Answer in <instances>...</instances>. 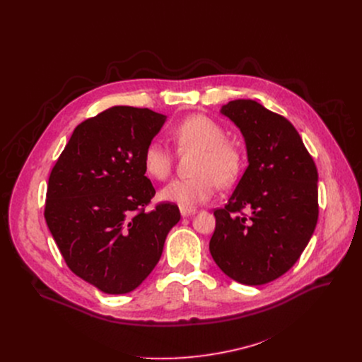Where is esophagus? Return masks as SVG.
Listing matches in <instances>:
<instances>
[{
	"instance_id": "1",
	"label": "esophagus",
	"mask_w": 362,
	"mask_h": 362,
	"mask_svg": "<svg viewBox=\"0 0 362 362\" xmlns=\"http://www.w3.org/2000/svg\"><path fill=\"white\" fill-rule=\"evenodd\" d=\"M180 215L183 216V218H186V216H189V215H193L194 212H196V209L194 208H192V206H180Z\"/></svg>"
}]
</instances>
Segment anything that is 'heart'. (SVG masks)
<instances>
[{
	"instance_id": "1",
	"label": "heart",
	"mask_w": 362,
	"mask_h": 362,
	"mask_svg": "<svg viewBox=\"0 0 362 362\" xmlns=\"http://www.w3.org/2000/svg\"><path fill=\"white\" fill-rule=\"evenodd\" d=\"M180 151L199 150L193 173L196 176L177 179L160 192L165 200L183 206H192L211 199L219 187L236 180L243 165L242 148L226 139L225 129L214 119L204 115H192L179 122L172 130ZM172 150L158 140H151L143 150V166L146 173L166 180L173 170Z\"/></svg>"
}]
</instances>
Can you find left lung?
Returning <instances> with one entry per match:
<instances>
[{
  "label": "left lung",
  "mask_w": 362,
  "mask_h": 362,
  "mask_svg": "<svg viewBox=\"0 0 362 362\" xmlns=\"http://www.w3.org/2000/svg\"><path fill=\"white\" fill-rule=\"evenodd\" d=\"M221 112L240 129L249 165L228 203L214 212L209 250L233 281L264 285L295 265L315 230L318 170L284 116L245 98Z\"/></svg>",
  "instance_id": "obj_1"
}]
</instances>
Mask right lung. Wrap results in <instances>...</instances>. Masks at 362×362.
Segmentation results:
<instances>
[{
	"label": "right lung",
	"mask_w": 362,
	"mask_h": 362,
	"mask_svg": "<svg viewBox=\"0 0 362 362\" xmlns=\"http://www.w3.org/2000/svg\"><path fill=\"white\" fill-rule=\"evenodd\" d=\"M165 116L115 106L81 122L51 169L44 218L73 274L105 293L136 289L159 262L177 204L144 176L143 150Z\"/></svg>",
	"instance_id": "right-lung-1"
}]
</instances>
